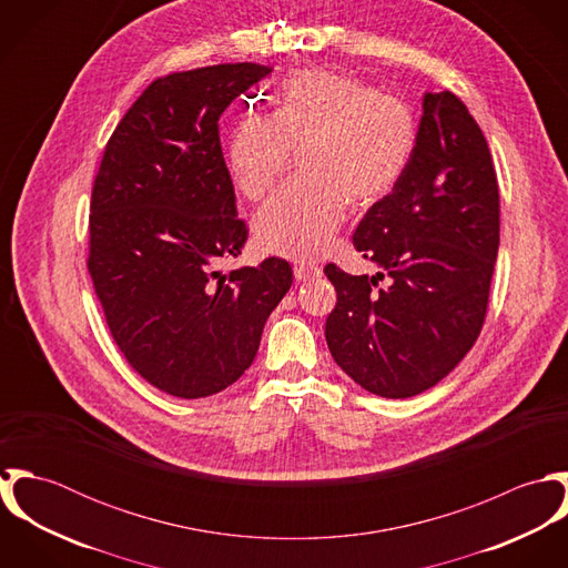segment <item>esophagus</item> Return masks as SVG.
<instances>
[{"instance_id":"esophagus-1","label":"esophagus","mask_w":568,"mask_h":568,"mask_svg":"<svg viewBox=\"0 0 568 568\" xmlns=\"http://www.w3.org/2000/svg\"><path fill=\"white\" fill-rule=\"evenodd\" d=\"M322 277V268L320 266H308V264H302V266H295V280L297 282H313Z\"/></svg>"}]
</instances>
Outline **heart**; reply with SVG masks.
I'll list each match as a JSON object with an SVG mask.
<instances>
[{"mask_svg": "<svg viewBox=\"0 0 568 568\" xmlns=\"http://www.w3.org/2000/svg\"><path fill=\"white\" fill-rule=\"evenodd\" d=\"M417 140L413 111L403 100L324 70H302L282 82L266 118H243L230 133L225 163L248 201L266 196L300 155L306 185L273 196L253 221L262 251L308 262L324 253L345 219V201L372 207L410 163Z\"/></svg>", "mask_w": 568, "mask_h": 568, "instance_id": "obj_1", "label": "heart"}]
</instances>
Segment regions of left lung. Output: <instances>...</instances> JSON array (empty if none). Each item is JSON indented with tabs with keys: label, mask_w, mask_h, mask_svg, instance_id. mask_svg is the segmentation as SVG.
Here are the masks:
<instances>
[{
	"label": "left lung",
	"mask_w": 568,
	"mask_h": 568,
	"mask_svg": "<svg viewBox=\"0 0 568 568\" xmlns=\"http://www.w3.org/2000/svg\"><path fill=\"white\" fill-rule=\"evenodd\" d=\"M354 246L385 275L325 266L336 306L325 341L336 365L383 398L446 378L486 320L498 253V185L486 138L453 91H426L410 163L374 203Z\"/></svg>",
	"instance_id": "left-lung-1"
}]
</instances>
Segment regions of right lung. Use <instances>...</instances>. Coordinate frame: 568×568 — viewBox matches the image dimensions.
Masks as SVG:
<instances>
[{
	"instance_id": "right-lung-1",
	"label": "right lung",
	"mask_w": 568,
	"mask_h": 568,
	"mask_svg": "<svg viewBox=\"0 0 568 568\" xmlns=\"http://www.w3.org/2000/svg\"><path fill=\"white\" fill-rule=\"evenodd\" d=\"M271 72L225 63L158 79L113 131L95 174L87 262L95 295L131 367L176 398L234 385L293 284L280 257L219 268L248 234L219 120Z\"/></svg>"
}]
</instances>
